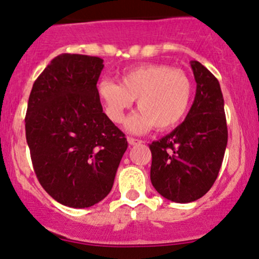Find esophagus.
<instances>
[{
    "label": "esophagus",
    "instance_id": "esophagus-1",
    "mask_svg": "<svg viewBox=\"0 0 259 259\" xmlns=\"http://www.w3.org/2000/svg\"><path fill=\"white\" fill-rule=\"evenodd\" d=\"M127 142H129V145H132V146H134V145H138V144H141V140L139 139H134V138H127Z\"/></svg>",
    "mask_w": 259,
    "mask_h": 259
}]
</instances>
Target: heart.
<instances>
[{
    "label": "heart",
    "mask_w": 259,
    "mask_h": 259,
    "mask_svg": "<svg viewBox=\"0 0 259 259\" xmlns=\"http://www.w3.org/2000/svg\"><path fill=\"white\" fill-rule=\"evenodd\" d=\"M97 92L106 114L121 123L125 111L138 100L141 109L126 120V129L141 134L156 126L167 130L183 120L191 103V82L184 72L165 64H144L126 70L120 84L102 80Z\"/></svg>",
    "instance_id": "1"
}]
</instances>
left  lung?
Masks as SVG:
<instances>
[{
    "label": "left lung",
    "instance_id": "1",
    "mask_svg": "<svg viewBox=\"0 0 259 259\" xmlns=\"http://www.w3.org/2000/svg\"><path fill=\"white\" fill-rule=\"evenodd\" d=\"M190 64L197 84L194 103L179 126L150 145L151 183L159 195L177 203L194 202L209 191L228 144L219 81L200 62Z\"/></svg>",
    "mask_w": 259,
    "mask_h": 259
}]
</instances>
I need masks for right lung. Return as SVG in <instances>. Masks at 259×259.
Returning <instances> with one entry per match:
<instances>
[{
  "label": "right lung",
  "instance_id": "add662e5",
  "mask_svg": "<svg viewBox=\"0 0 259 259\" xmlns=\"http://www.w3.org/2000/svg\"><path fill=\"white\" fill-rule=\"evenodd\" d=\"M103 59L63 53L32 85L25 135L41 186L64 206L86 208L111 192L127 141L103 113Z\"/></svg>",
  "mask_w": 259,
  "mask_h": 259
}]
</instances>
